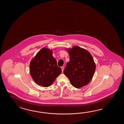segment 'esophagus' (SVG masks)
I'll return each instance as SVG.
<instances>
[{
	"mask_svg": "<svg viewBox=\"0 0 124 124\" xmlns=\"http://www.w3.org/2000/svg\"><path fill=\"white\" fill-rule=\"evenodd\" d=\"M61 69H62V72H63V70H64V67L63 66L61 67Z\"/></svg>",
	"mask_w": 124,
	"mask_h": 124,
	"instance_id": "34e87169",
	"label": "esophagus"
}]
</instances>
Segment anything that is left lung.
<instances>
[{
	"mask_svg": "<svg viewBox=\"0 0 124 124\" xmlns=\"http://www.w3.org/2000/svg\"><path fill=\"white\" fill-rule=\"evenodd\" d=\"M66 50L69 54L70 61L66 63L64 74L76 88L88 84L96 70L92 56L88 50L77 46Z\"/></svg>",
	"mask_w": 124,
	"mask_h": 124,
	"instance_id": "left-lung-1",
	"label": "left lung"
}]
</instances>
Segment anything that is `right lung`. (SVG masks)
Here are the masks:
<instances>
[{
	"mask_svg": "<svg viewBox=\"0 0 124 124\" xmlns=\"http://www.w3.org/2000/svg\"><path fill=\"white\" fill-rule=\"evenodd\" d=\"M30 73L37 84L48 87L61 74L62 69L57 66L52 50L43 47L37 53L30 64Z\"/></svg>",
	"mask_w": 124,
	"mask_h": 124,
	"instance_id": "right-lung-1",
	"label": "right lung"
}]
</instances>
